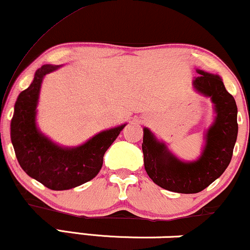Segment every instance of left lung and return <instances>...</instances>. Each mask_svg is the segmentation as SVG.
<instances>
[{
    "mask_svg": "<svg viewBox=\"0 0 250 250\" xmlns=\"http://www.w3.org/2000/svg\"><path fill=\"white\" fill-rule=\"evenodd\" d=\"M194 89L214 103L213 125L206 133V145L196 161L185 162L169 151L148 128H143V161L148 176L167 190L181 194L202 191L219 179L230 163L237 139V107L219 75L197 69Z\"/></svg>",
    "mask_w": 250,
    "mask_h": 250,
    "instance_id": "obj_1",
    "label": "left lung"
}]
</instances>
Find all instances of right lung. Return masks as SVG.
<instances>
[{
    "label": "right lung",
    "mask_w": 250,
    "mask_h": 250,
    "mask_svg": "<svg viewBox=\"0 0 250 250\" xmlns=\"http://www.w3.org/2000/svg\"><path fill=\"white\" fill-rule=\"evenodd\" d=\"M61 65L44 64L33 82L20 93L10 123V137L20 166L30 177L53 190H67L93 180L103 165V155L125 125L101 131L79 147H61L36 125V108L43 77Z\"/></svg>",
    "instance_id": "1"
}]
</instances>
